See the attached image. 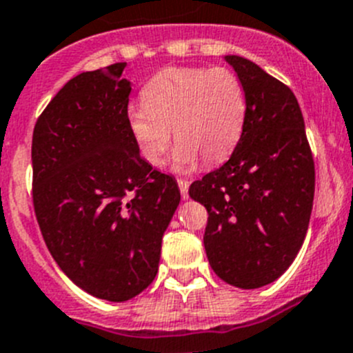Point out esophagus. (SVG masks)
I'll use <instances>...</instances> for the list:
<instances>
[{
    "label": "esophagus",
    "instance_id": "esophagus-1",
    "mask_svg": "<svg viewBox=\"0 0 353 353\" xmlns=\"http://www.w3.org/2000/svg\"><path fill=\"white\" fill-rule=\"evenodd\" d=\"M189 185H190L189 180H183V179L179 180V189H180V194H182V199H187V197H189Z\"/></svg>",
    "mask_w": 353,
    "mask_h": 353
}]
</instances>
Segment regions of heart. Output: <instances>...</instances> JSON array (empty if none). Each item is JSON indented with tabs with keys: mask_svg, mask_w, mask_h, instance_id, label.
Wrapping results in <instances>:
<instances>
[{
	"mask_svg": "<svg viewBox=\"0 0 353 353\" xmlns=\"http://www.w3.org/2000/svg\"><path fill=\"white\" fill-rule=\"evenodd\" d=\"M128 128L143 159L161 166L171 139L174 168L190 171L230 156L246 121V92L237 74L225 67H170L142 90V103L126 112Z\"/></svg>",
	"mask_w": 353,
	"mask_h": 353,
	"instance_id": "1",
	"label": "heart"
}]
</instances>
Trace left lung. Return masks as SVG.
<instances>
[{
	"label": "left lung",
	"mask_w": 353,
	"mask_h": 353,
	"mask_svg": "<svg viewBox=\"0 0 353 353\" xmlns=\"http://www.w3.org/2000/svg\"><path fill=\"white\" fill-rule=\"evenodd\" d=\"M246 92L232 156L190 185L208 210L204 250L214 274L241 290L279 279L310 221L315 168L294 93L251 60L227 55Z\"/></svg>",
	"instance_id": "1"
}]
</instances>
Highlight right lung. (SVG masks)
Segmentation results:
<instances>
[{
  "mask_svg": "<svg viewBox=\"0 0 353 353\" xmlns=\"http://www.w3.org/2000/svg\"><path fill=\"white\" fill-rule=\"evenodd\" d=\"M126 63L78 74L32 133V203L53 260L107 301L142 293L159 267L180 203L173 176L152 170L128 128Z\"/></svg>",
  "mask_w": 353,
  "mask_h": 353,
  "instance_id": "obj_1",
  "label": "right lung"
}]
</instances>
